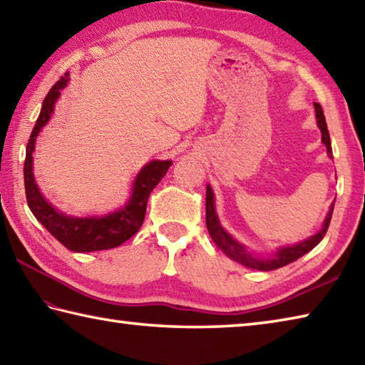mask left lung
<instances>
[{"instance_id": "left-lung-1", "label": "left lung", "mask_w": 365, "mask_h": 365, "mask_svg": "<svg viewBox=\"0 0 365 365\" xmlns=\"http://www.w3.org/2000/svg\"><path fill=\"white\" fill-rule=\"evenodd\" d=\"M315 106V112H317V121L318 126L321 130V139H323V144L327 148V155L332 158V148H331V139H329V131H327V125H326V118L323 109L318 103L313 104ZM335 202V201H334ZM332 212H334V204L331 205L329 212H327V217L324 220L323 230H321L318 234L313 235V237L307 239L301 244H297L294 247H284L280 248L275 253L272 258H258V256H253L248 250L240 245L239 242H235L230 234H227L223 227L220 226V221L215 212V204H213V192L212 188L207 185V195H205V225L207 230H209V234L212 240L215 242V245L223 252L226 256H230L231 259L235 262L242 264V266L250 267V269H256V270H275L278 267L287 266V264L296 261L304 256L305 253H309L310 250L315 248L327 232V227H329L331 218H332Z\"/></svg>"}]
</instances>
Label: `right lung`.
I'll use <instances>...</instances> for the list:
<instances>
[{
    "label": "right lung",
    "mask_w": 365,
    "mask_h": 365,
    "mask_svg": "<svg viewBox=\"0 0 365 365\" xmlns=\"http://www.w3.org/2000/svg\"><path fill=\"white\" fill-rule=\"evenodd\" d=\"M68 74L61 77L56 82L42 103V109L36 125L31 131L30 140L26 144V156L24 166V178H25V192L26 202L33 215L38 218L39 223L71 252H99V250L115 248L123 244L128 239L139 231V227L144 223L147 201L150 192L161 182V178L166 175L168 169L173 161H152L147 166L142 168L139 175L135 177L133 196L130 201L118 212L109 213L106 217H90V218H71L56 212L50 205L34 183L33 177V152L34 142L38 138L42 126L47 125V121L52 115L55 101L60 96V90L66 87Z\"/></svg>",
    "instance_id": "right-lung-1"
}]
</instances>
